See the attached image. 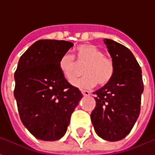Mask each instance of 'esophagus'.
<instances>
[{
	"instance_id": "1",
	"label": "esophagus",
	"mask_w": 155,
	"mask_h": 155,
	"mask_svg": "<svg viewBox=\"0 0 155 155\" xmlns=\"http://www.w3.org/2000/svg\"><path fill=\"white\" fill-rule=\"evenodd\" d=\"M81 92H82V94H83V95H84V96H89V95H91V92H89V91H82Z\"/></svg>"
}]
</instances>
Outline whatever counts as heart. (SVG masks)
<instances>
[{
	"label": "heart",
	"instance_id": "heart-1",
	"mask_svg": "<svg viewBox=\"0 0 155 155\" xmlns=\"http://www.w3.org/2000/svg\"><path fill=\"white\" fill-rule=\"evenodd\" d=\"M75 59L78 64H84V77L74 81V86L84 90L93 87L97 82L104 85L110 82L114 73V65L110 58L104 56V53L91 44L79 45L75 49ZM59 67L65 80L71 83L76 76L77 64L74 56L69 53L62 54L59 61Z\"/></svg>",
	"mask_w": 155,
	"mask_h": 155
}]
</instances>
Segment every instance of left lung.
Segmentation results:
<instances>
[{
    "mask_svg": "<svg viewBox=\"0 0 155 155\" xmlns=\"http://www.w3.org/2000/svg\"><path fill=\"white\" fill-rule=\"evenodd\" d=\"M114 65L110 82L94 92L96 105L91 114L98 135L118 141L130 133L140 113L143 91L142 71L132 52L123 45L104 39Z\"/></svg>",
    "mask_w": 155,
    "mask_h": 155,
    "instance_id": "left-lung-1",
    "label": "left lung"
}]
</instances>
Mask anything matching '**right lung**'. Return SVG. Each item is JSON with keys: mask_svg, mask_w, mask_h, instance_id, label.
Returning <instances> with one entry per match:
<instances>
[{"mask_svg": "<svg viewBox=\"0 0 155 155\" xmlns=\"http://www.w3.org/2000/svg\"><path fill=\"white\" fill-rule=\"evenodd\" d=\"M73 43L40 40L19 60L15 72V96L21 120L38 140L64 136L71 114L83 97L61 74L59 61Z\"/></svg>", "mask_w": 155, "mask_h": 155, "instance_id": "right-lung-1", "label": "right lung"}]
</instances>
